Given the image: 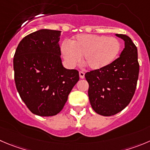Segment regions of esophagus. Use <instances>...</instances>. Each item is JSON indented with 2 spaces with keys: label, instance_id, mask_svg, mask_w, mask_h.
Segmentation results:
<instances>
[{
  "label": "esophagus",
  "instance_id": "esophagus-1",
  "mask_svg": "<svg viewBox=\"0 0 150 150\" xmlns=\"http://www.w3.org/2000/svg\"><path fill=\"white\" fill-rule=\"evenodd\" d=\"M79 76H80V78H81V79H83V78H84V77H85V73H84L83 72H82V71H80V72H79Z\"/></svg>",
  "mask_w": 150,
  "mask_h": 150
}]
</instances>
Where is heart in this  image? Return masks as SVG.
<instances>
[{
    "label": "heart",
    "instance_id": "heart-1",
    "mask_svg": "<svg viewBox=\"0 0 150 150\" xmlns=\"http://www.w3.org/2000/svg\"><path fill=\"white\" fill-rule=\"evenodd\" d=\"M121 50L120 42L115 37L104 35L79 34L70 42L61 46L63 57L70 67L81 62L91 70L104 69L114 62Z\"/></svg>",
    "mask_w": 150,
    "mask_h": 150
}]
</instances>
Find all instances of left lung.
<instances>
[{"label": "left lung", "instance_id": "obj_1", "mask_svg": "<svg viewBox=\"0 0 150 150\" xmlns=\"http://www.w3.org/2000/svg\"><path fill=\"white\" fill-rule=\"evenodd\" d=\"M116 36L125 41L120 57L104 69L85 74L91 107L105 117L114 115L127 107L134 95L139 78L137 47L127 35Z\"/></svg>", "mask_w": 150, "mask_h": 150}]
</instances>
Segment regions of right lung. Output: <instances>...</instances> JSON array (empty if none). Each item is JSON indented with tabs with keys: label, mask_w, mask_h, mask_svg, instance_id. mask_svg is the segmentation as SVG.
Here are the masks:
<instances>
[{
	"label": "right lung",
	"mask_w": 150,
	"mask_h": 150,
	"mask_svg": "<svg viewBox=\"0 0 150 150\" xmlns=\"http://www.w3.org/2000/svg\"><path fill=\"white\" fill-rule=\"evenodd\" d=\"M60 35V30H36L25 36L14 53L17 91L28 108L41 117L59 114L79 81L78 70L62 65Z\"/></svg>",
	"instance_id": "obj_1"
}]
</instances>
